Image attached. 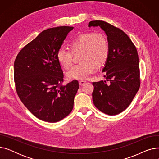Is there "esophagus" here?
I'll return each instance as SVG.
<instances>
[{
    "instance_id": "34e87169",
    "label": "esophagus",
    "mask_w": 159,
    "mask_h": 159,
    "mask_svg": "<svg viewBox=\"0 0 159 159\" xmlns=\"http://www.w3.org/2000/svg\"><path fill=\"white\" fill-rule=\"evenodd\" d=\"M86 84V82L84 80H80L79 81V84L80 86H84Z\"/></svg>"
}]
</instances>
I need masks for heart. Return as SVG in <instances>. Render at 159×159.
I'll use <instances>...</instances> for the list:
<instances>
[{
  "label": "heart",
  "mask_w": 159,
  "mask_h": 159,
  "mask_svg": "<svg viewBox=\"0 0 159 159\" xmlns=\"http://www.w3.org/2000/svg\"><path fill=\"white\" fill-rule=\"evenodd\" d=\"M69 47L70 50L61 48L57 53L58 61L67 70L72 65L73 54L80 52L79 60L81 62L73 66L66 73L69 79H86L95 71L96 66H102L109 57V43L101 33H81L70 42Z\"/></svg>",
  "instance_id": "b5f03b06"
}]
</instances>
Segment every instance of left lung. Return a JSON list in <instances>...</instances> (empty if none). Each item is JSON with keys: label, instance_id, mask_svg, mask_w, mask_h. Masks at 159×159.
Returning a JSON list of instances; mask_svg holds the SVG:
<instances>
[{"label": "left lung", "instance_id": "8db88e82", "mask_svg": "<svg viewBox=\"0 0 159 159\" xmlns=\"http://www.w3.org/2000/svg\"><path fill=\"white\" fill-rule=\"evenodd\" d=\"M88 26L101 27L110 46L109 57L102 70L106 80L93 82V102L101 111L116 115L129 106L140 88L137 50L126 33L109 23L93 20Z\"/></svg>", "mask_w": 159, "mask_h": 159}]
</instances>
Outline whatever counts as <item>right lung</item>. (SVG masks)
<instances>
[{
	"label": "right lung",
	"mask_w": 159,
	"mask_h": 159,
	"mask_svg": "<svg viewBox=\"0 0 159 159\" xmlns=\"http://www.w3.org/2000/svg\"><path fill=\"white\" fill-rule=\"evenodd\" d=\"M73 27L59 26L42 31L25 46L14 62L16 93L37 118L57 122L72 111L79 88L74 80L63 85L64 75L57 53Z\"/></svg>",
	"instance_id": "right-lung-1"
}]
</instances>
